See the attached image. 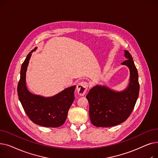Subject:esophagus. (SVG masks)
Segmentation results:
<instances>
[{"label":"esophagus","mask_w":158,"mask_h":158,"mask_svg":"<svg viewBox=\"0 0 158 158\" xmlns=\"http://www.w3.org/2000/svg\"><path fill=\"white\" fill-rule=\"evenodd\" d=\"M88 84L86 82H81L77 86V92L79 96H84L87 92Z\"/></svg>","instance_id":"esophagus-1"}]
</instances>
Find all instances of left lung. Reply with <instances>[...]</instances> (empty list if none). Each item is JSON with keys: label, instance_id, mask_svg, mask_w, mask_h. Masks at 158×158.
<instances>
[{"label": "left lung", "instance_id": "left-lung-1", "mask_svg": "<svg viewBox=\"0 0 158 158\" xmlns=\"http://www.w3.org/2000/svg\"><path fill=\"white\" fill-rule=\"evenodd\" d=\"M125 52L127 60L122 64L130 71L129 86L122 92H115L107 86L97 85L86 95L89 102L91 122L96 127H109L125 122L131 114L139 95L138 70L131 54Z\"/></svg>", "mask_w": 158, "mask_h": 158}]
</instances>
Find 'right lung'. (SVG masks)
I'll use <instances>...</instances> for the list:
<instances>
[{"label":"right lung","mask_w":158,"mask_h":158,"mask_svg":"<svg viewBox=\"0 0 158 158\" xmlns=\"http://www.w3.org/2000/svg\"><path fill=\"white\" fill-rule=\"evenodd\" d=\"M36 49L28 54L22 64L18 96L25 112L33 123L47 127H58L63 125L67 117L75 98L76 86L66 88L51 97L45 98L29 92L26 84V74L31 53Z\"/></svg>","instance_id":"right-lung-1"}]
</instances>
